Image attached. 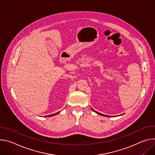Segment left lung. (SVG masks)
<instances>
[{
	"instance_id": "left-lung-1",
	"label": "left lung",
	"mask_w": 155,
	"mask_h": 155,
	"mask_svg": "<svg viewBox=\"0 0 155 155\" xmlns=\"http://www.w3.org/2000/svg\"><path fill=\"white\" fill-rule=\"evenodd\" d=\"M91 109H92V110L93 112H94L95 113H96V114H97L98 115H102V116H104V117H111V116H108V115H104V114H101V113H99V112H96V111H95V110H94V109H93L92 108H91ZM123 114H121V115H120V116H121V115H123Z\"/></svg>"
}]
</instances>
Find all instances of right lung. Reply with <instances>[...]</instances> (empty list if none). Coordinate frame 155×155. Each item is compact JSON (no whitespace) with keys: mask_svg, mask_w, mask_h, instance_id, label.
<instances>
[{"mask_svg":"<svg viewBox=\"0 0 155 155\" xmlns=\"http://www.w3.org/2000/svg\"><path fill=\"white\" fill-rule=\"evenodd\" d=\"M60 112H58L56 114H52V115H48V116H45V117H52V116H54V115H58V114H59Z\"/></svg>","mask_w":155,"mask_h":155,"instance_id":"1","label":"right lung"}]
</instances>
